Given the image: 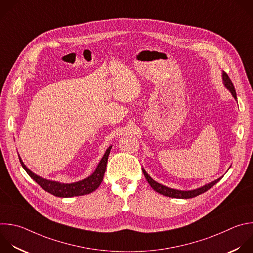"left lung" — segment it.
Here are the masks:
<instances>
[{
	"label": "left lung",
	"instance_id": "left-lung-1",
	"mask_svg": "<svg viewBox=\"0 0 253 253\" xmlns=\"http://www.w3.org/2000/svg\"><path fill=\"white\" fill-rule=\"evenodd\" d=\"M221 76H222V82H223V85L225 86V88L231 93L232 97L236 100V93H235V89H234V86L233 84L230 80V78L228 77V75L222 71L221 73ZM237 101V100H236ZM142 171H143V174L146 178V180L148 181L149 185L152 187V189L154 191H156L157 193L163 195V196H166V197H170V198H176V199H191V198H195L205 192H207L208 190H210L211 187H213L216 183H218L222 177L209 183V184H206L200 188H197L195 190H191V191H181V190H176V189H172V188H169V187H166L158 182H156L155 180H153L148 174L147 172L145 171L144 168H142Z\"/></svg>",
	"mask_w": 253,
	"mask_h": 253
}]
</instances>
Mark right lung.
I'll return each instance as SVG.
<instances>
[{
  "label": "right lung",
  "instance_id": "add662e5",
  "mask_svg": "<svg viewBox=\"0 0 253 253\" xmlns=\"http://www.w3.org/2000/svg\"><path fill=\"white\" fill-rule=\"evenodd\" d=\"M112 146H110L106 152L104 153L102 159L98 163L95 171L88 176L87 178L80 180L78 182L74 183H60L56 181L47 180L44 178H42L35 173H33L31 170H29L27 166L24 164L23 160L19 156L20 162L22 164V167L25 169V171L28 173V175L36 182L38 183L44 191L48 192L49 194L59 197V198H71V197H77V196H83V195H88L92 192H94L103 181V177L106 171V166L108 162V157L110 154Z\"/></svg>",
  "mask_w": 253,
  "mask_h": 253
}]
</instances>
